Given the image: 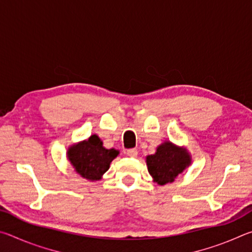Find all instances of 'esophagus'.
<instances>
[{
	"label": "esophagus",
	"instance_id": "34e87169",
	"mask_svg": "<svg viewBox=\"0 0 252 252\" xmlns=\"http://www.w3.org/2000/svg\"><path fill=\"white\" fill-rule=\"evenodd\" d=\"M126 156L130 158H135L138 156V150L136 149H129V150H126Z\"/></svg>",
	"mask_w": 252,
	"mask_h": 252
}]
</instances>
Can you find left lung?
<instances>
[{
  "label": "left lung",
  "mask_w": 252,
  "mask_h": 252,
  "mask_svg": "<svg viewBox=\"0 0 252 252\" xmlns=\"http://www.w3.org/2000/svg\"><path fill=\"white\" fill-rule=\"evenodd\" d=\"M148 171L153 181L164 186L173 182L192 162V157L185 147L164 141L157 147L156 153L146 158Z\"/></svg>",
  "instance_id": "obj_1"
}]
</instances>
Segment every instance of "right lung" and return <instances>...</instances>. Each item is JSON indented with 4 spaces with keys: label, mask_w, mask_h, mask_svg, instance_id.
I'll use <instances>...</instances> for the list:
<instances>
[{
    "label": "right lung",
    "mask_w": 252,
    "mask_h": 252,
    "mask_svg": "<svg viewBox=\"0 0 252 252\" xmlns=\"http://www.w3.org/2000/svg\"><path fill=\"white\" fill-rule=\"evenodd\" d=\"M119 150L106 149L96 134L67 148L66 157L74 171L89 181L101 180L110 163L119 156Z\"/></svg>",
    "instance_id": "obj_1"
}]
</instances>
